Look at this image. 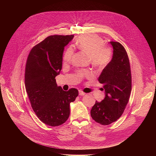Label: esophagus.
I'll return each mask as SVG.
<instances>
[{
    "label": "esophagus",
    "mask_w": 156,
    "mask_h": 156,
    "mask_svg": "<svg viewBox=\"0 0 156 156\" xmlns=\"http://www.w3.org/2000/svg\"><path fill=\"white\" fill-rule=\"evenodd\" d=\"M79 95H84L86 94L85 92H84L83 91H82V90H80L79 91Z\"/></svg>",
    "instance_id": "esophagus-1"
}]
</instances>
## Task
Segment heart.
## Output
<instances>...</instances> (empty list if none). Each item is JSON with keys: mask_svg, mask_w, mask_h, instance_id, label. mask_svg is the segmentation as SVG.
Returning <instances> with one entry per match:
<instances>
[{"mask_svg": "<svg viewBox=\"0 0 156 156\" xmlns=\"http://www.w3.org/2000/svg\"><path fill=\"white\" fill-rule=\"evenodd\" d=\"M103 38L96 34H89L80 36L76 41V45L81 51L89 56V59L93 66L98 68H104L111 62L113 51L111 48L105 45ZM74 49L69 47L63 56V62L69 63L73 56ZM80 77H91L92 73L87 69L78 71Z\"/></svg>", "mask_w": 156, "mask_h": 156, "instance_id": "1", "label": "heart"}]
</instances>
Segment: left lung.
<instances>
[{"label": "left lung", "mask_w": 156, "mask_h": 156, "mask_svg": "<svg viewBox=\"0 0 156 156\" xmlns=\"http://www.w3.org/2000/svg\"><path fill=\"white\" fill-rule=\"evenodd\" d=\"M113 46L111 62L98 77L106 94L101 102L95 101L90 116L97 122L108 126L116 121L124 111L132 90V74L127 53L118 42L111 41Z\"/></svg>", "instance_id": "8db88e82"}]
</instances>
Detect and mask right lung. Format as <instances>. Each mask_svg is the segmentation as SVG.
<instances>
[{
	"label": "right lung",
	"mask_w": 156,
	"mask_h": 156,
	"mask_svg": "<svg viewBox=\"0 0 156 156\" xmlns=\"http://www.w3.org/2000/svg\"><path fill=\"white\" fill-rule=\"evenodd\" d=\"M74 35H51L30 50L25 67V87L31 106L45 124H64L70 113L69 104L79 95L76 88L64 91L55 77L62 69L64 47Z\"/></svg>",
	"instance_id": "right-lung-1"
}]
</instances>
